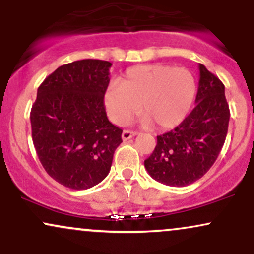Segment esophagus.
Masks as SVG:
<instances>
[{"label":"esophagus","mask_w":254,"mask_h":254,"mask_svg":"<svg viewBox=\"0 0 254 254\" xmlns=\"http://www.w3.org/2000/svg\"><path fill=\"white\" fill-rule=\"evenodd\" d=\"M136 135H137L136 131L124 130V131H123V135H122V138H123V141H127V139L132 138V137H135Z\"/></svg>","instance_id":"obj_1"}]
</instances>
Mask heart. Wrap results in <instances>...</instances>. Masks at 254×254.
I'll return each mask as SVG.
<instances>
[{
    "label": "heart",
    "instance_id": "obj_1",
    "mask_svg": "<svg viewBox=\"0 0 254 254\" xmlns=\"http://www.w3.org/2000/svg\"><path fill=\"white\" fill-rule=\"evenodd\" d=\"M197 95V82L186 68L167 64H148L130 68L121 83L105 92L104 103L111 121L124 125L137 111L144 113V124L173 129L185 121Z\"/></svg>",
    "mask_w": 254,
    "mask_h": 254
}]
</instances>
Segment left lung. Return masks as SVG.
<instances>
[{
    "label": "left lung",
    "mask_w": 254,
    "mask_h": 254,
    "mask_svg": "<svg viewBox=\"0 0 254 254\" xmlns=\"http://www.w3.org/2000/svg\"><path fill=\"white\" fill-rule=\"evenodd\" d=\"M196 107L174 130L157 136L144 161L148 173L168 186L190 185L206 173L222 149L229 124L224 86L199 64Z\"/></svg>",
    "instance_id": "obj_1"
}]
</instances>
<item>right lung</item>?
Here are the masks:
<instances>
[{"instance_id":"add662e5","label":"right lung","mask_w":254,"mask_h":254,"mask_svg":"<svg viewBox=\"0 0 254 254\" xmlns=\"http://www.w3.org/2000/svg\"><path fill=\"white\" fill-rule=\"evenodd\" d=\"M111 65L100 60L64 64L40 84L32 106V139L44 170L72 190L103 182L123 142L104 105Z\"/></svg>"}]
</instances>
